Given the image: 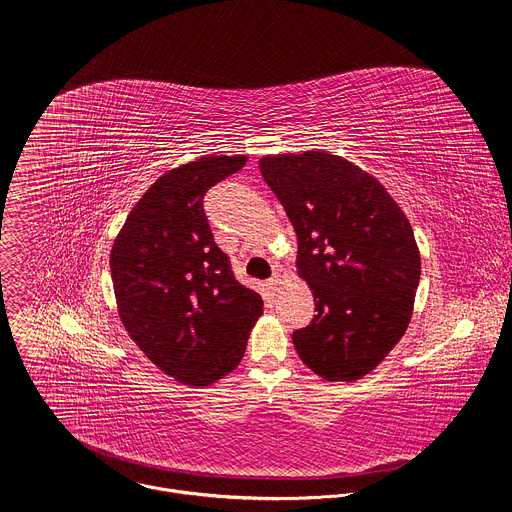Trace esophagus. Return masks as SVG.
<instances>
[{"label": "esophagus", "mask_w": 512, "mask_h": 512, "mask_svg": "<svg viewBox=\"0 0 512 512\" xmlns=\"http://www.w3.org/2000/svg\"><path fill=\"white\" fill-rule=\"evenodd\" d=\"M281 281H283V273H281V271H277V273L269 279V285H271L273 289H277V287L281 285Z\"/></svg>", "instance_id": "34e87169"}]
</instances>
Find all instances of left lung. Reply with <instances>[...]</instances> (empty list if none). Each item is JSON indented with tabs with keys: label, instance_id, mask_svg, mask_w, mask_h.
Instances as JSON below:
<instances>
[{
	"label": "left lung",
	"instance_id": "1",
	"mask_svg": "<svg viewBox=\"0 0 512 512\" xmlns=\"http://www.w3.org/2000/svg\"><path fill=\"white\" fill-rule=\"evenodd\" d=\"M259 170L296 229L318 312L294 346L318 377L358 381L409 326L421 275L411 223L375 176L330 152L263 156Z\"/></svg>",
	"mask_w": 512,
	"mask_h": 512
}]
</instances>
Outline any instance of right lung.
I'll return each instance as SVG.
<instances>
[{
  "label": "right lung",
  "instance_id": "1",
  "mask_svg": "<svg viewBox=\"0 0 512 512\" xmlns=\"http://www.w3.org/2000/svg\"><path fill=\"white\" fill-rule=\"evenodd\" d=\"M247 156H204L160 176L131 208L111 249L119 318L160 371L206 387L237 369L263 314L216 247L202 208L210 186Z\"/></svg>",
  "mask_w": 512,
  "mask_h": 512
}]
</instances>
